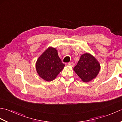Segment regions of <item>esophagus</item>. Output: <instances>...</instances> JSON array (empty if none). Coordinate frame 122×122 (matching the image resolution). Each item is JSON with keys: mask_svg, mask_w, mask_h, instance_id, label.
I'll list each match as a JSON object with an SVG mask.
<instances>
[{"mask_svg": "<svg viewBox=\"0 0 122 122\" xmlns=\"http://www.w3.org/2000/svg\"><path fill=\"white\" fill-rule=\"evenodd\" d=\"M68 65L71 66H74V63L73 62H70V63H68Z\"/></svg>", "mask_w": 122, "mask_h": 122, "instance_id": "1", "label": "esophagus"}]
</instances>
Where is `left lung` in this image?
Listing matches in <instances>:
<instances>
[{"mask_svg":"<svg viewBox=\"0 0 122 122\" xmlns=\"http://www.w3.org/2000/svg\"><path fill=\"white\" fill-rule=\"evenodd\" d=\"M100 68V64L95 57L86 53L81 56L73 70L82 81L87 82L97 77Z\"/></svg>","mask_w":122,"mask_h":122,"instance_id":"obj_1","label":"left lung"}]
</instances>
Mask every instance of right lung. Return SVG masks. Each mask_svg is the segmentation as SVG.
Masks as SVG:
<instances>
[{
    "label": "right lung",
    "instance_id": "add662e5",
    "mask_svg": "<svg viewBox=\"0 0 122 122\" xmlns=\"http://www.w3.org/2000/svg\"><path fill=\"white\" fill-rule=\"evenodd\" d=\"M65 65L62 62L56 48L49 47L39 56L36 64L39 76L46 81L55 79Z\"/></svg>",
    "mask_w": 122,
    "mask_h": 122
}]
</instances>
